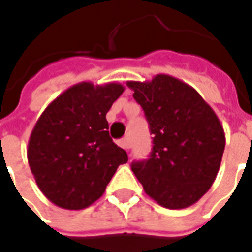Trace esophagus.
Listing matches in <instances>:
<instances>
[{
	"label": "esophagus",
	"mask_w": 252,
	"mask_h": 252,
	"mask_svg": "<svg viewBox=\"0 0 252 252\" xmlns=\"http://www.w3.org/2000/svg\"><path fill=\"white\" fill-rule=\"evenodd\" d=\"M119 146H120V147H123L124 150H128V149L131 147V143H129V139L124 138V139H121V140H119Z\"/></svg>",
	"instance_id": "esophagus-1"
}]
</instances>
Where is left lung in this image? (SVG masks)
Returning <instances> with one entry per match:
<instances>
[{"instance_id":"left-lung-1","label":"left lung","mask_w":252,"mask_h":252,"mask_svg":"<svg viewBox=\"0 0 252 252\" xmlns=\"http://www.w3.org/2000/svg\"><path fill=\"white\" fill-rule=\"evenodd\" d=\"M153 135L144 161L132 172L144 192L166 209L196 203L216 180L225 149L224 128L199 93L169 75L128 82Z\"/></svg>"}]
</instances>
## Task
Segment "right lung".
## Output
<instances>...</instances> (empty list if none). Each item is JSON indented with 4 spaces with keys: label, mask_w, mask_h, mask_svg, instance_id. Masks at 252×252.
<instances>
[{
    "label": "right lung",
    "mask_w": 252,
    "mask_h": 252,
    "mask_svg": "<svg viewBox=\"0 0 252 252\" xmlns=\"http://www.w3.org/2000/svg\"><path fill=\"white\" fill-rule=\"evenodd\" d=\"M120 83L72 86L47 106L28 140L27 158L39 189L56 206L80 210L99 199L126 153L109 136L106 113Z\"/></svg>",
    "instance_id": "1"
}]
</instances>
